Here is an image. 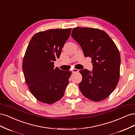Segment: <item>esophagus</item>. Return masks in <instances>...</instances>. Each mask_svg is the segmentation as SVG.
<instances>
[{"label": "esophagus", "mask_w": 135, "mask_h": 135, "mask_svg": "<svg viewBox=\"0 0 135 135\" xmlns=\"http://www.w3.org/2000/svg\"><path fill=\"white\" fill-rule=\"evenodd\" d=\"M79 71V70H78V69H74L73 70L71 71V72L73 73H78Z\"/></svg>", "instance_id": "esophagus-1"}]
</instances>
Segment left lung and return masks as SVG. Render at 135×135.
<instances>
[{"mask_svg":"<svg viewBox=\"0 0 135 135\" xmlns=\"http://www.w3.org/2000/svg\"><path fill=\"white\" fill-rule=\"evenodd\" d=\"M72 38L82 49L85 57L91 58L93 70H80L81 93L93 101L107 98L118 84L120 76V56L115 44L107 33L98 28L75 27Z\"/></svg>","mask_w":135,"mask_h":135,"instance_id":"obj_1","label":"left lung"}]
</instances>
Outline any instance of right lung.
<instances>
[{
  "instance_id": "right-lung-1",
  "label": "right lung",
  "mask_w": 135,
  "mask_h": 135,
  "mask_svg": "<svg viewBox=\"0 0 135 135\" xmlns=\"http://www.w3.org/2000/svg\"><path fill=\"white\" fill-rule=\"evenodd\" d=\"M71 28L50 29L35 34L27 47L22 70L28 89L43 103L54 104L62 98L70 71L55 68L54 61L70 35Z\"/></svg>"
}]
</instances>
